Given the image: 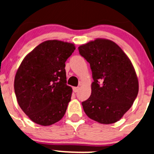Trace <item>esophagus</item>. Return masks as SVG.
Masks as SVG:
<instances>
[{
	"instance_id": "1",
	"label": "esophagus",
	"mask_w": 154,
	"mask_h": 154,
	"mask_svg": "<svg viewBox=\"0 0 154 154\" xmlns=\"http://www.w3.org/2000/svg\"><path fill=\"white\" fill-rule=\"evenodd\" d=\"M79 88H80V87H74V88H73V91H74V92H77V91H79Z\"/></svg>"
}]
</instances>
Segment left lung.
Here are the masks:
<instances>
[{
  "mask_svg": "<svg viewBox=\"0 0 154 154\" xmlns=\"http://www.w3.org/2000/svg\"><path fill=\"white\" fill-rule=\"evenodd\" d=\"M89 63L94 81L89 98L82 102L92 120L109 125L130 109L139 92V80L131 61L116 43L96 38L78 48Z\"/></svg>",
  "mask_w": 154,
  "mask_h": 154,
  "instance_id": "left-lung-1",
  "label": "left lung"
}]
</instances>
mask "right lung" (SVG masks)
Returning <instances> with one entry per match:
<instances>
[{
  "label": "right lung",
  "instance_id": "right-lung-1",
  "mask_svg": "<svg viewBox=\"0 0 154 154\" xmlns=\"http://www.w3.org/2000/svg\"><path fill=\"white\" fill-rule=\"evenodd\" d=\"M74 50L72 43L43 42L24 57L17 70V101L34 123L49 126L64 116L72 94V88L66 84L65 63Z\"/></svg>",
  "mask_w": 154,
  "mask_h": 154
}]
</instances>
